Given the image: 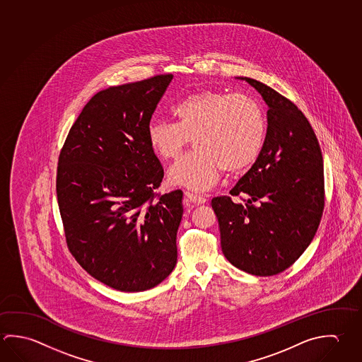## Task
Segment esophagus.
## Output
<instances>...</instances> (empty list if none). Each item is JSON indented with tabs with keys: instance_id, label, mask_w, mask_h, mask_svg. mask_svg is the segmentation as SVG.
I'll return each instance as SVG.
<instances>
[{
	"instance_id": "esophagus-1",
	"label": "esophagus",
	"mask_w": 362,
	"mask_h": 362,
	"mask_svg": "<svg viewBox=\"0 0 362 362\" xmlns=\"http://www.w3.org/2000/svg\"><path fill=\"white\" fill-rule=\"evenodd\" d=\"M184 194H185V198H187L188 202L194 203V204H203V203H206V201H207L206 197L197 194V193H193V192H189V190L185 192Z\"/></svg>"
}]
</instances>
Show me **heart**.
<instances>
[{
	"mask_svg": "<svg viewBox=\"0 0 362 362\" xmlns=\"http://www.w3.org/2000/svg\"><path fill=\"white\" fill-rule=\"evenodd\" d=\"M175 123L153 121L147 141L163 160H177L189 145L196 150L169 173L174 184L196 190L214 187L223 170L247 172L264 146L267 119L263 107L252 96L218 90H197L172 108Z\"/></svg>",
	"mask_w": 362,
	"mask_h": 362,
	"instance_id": "1",
	"label": "heart"
}]
</instances>
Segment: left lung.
<instances>
[{
	"label": "left lung",
	"instance_id": "8db88e82",
	"mask_svg": "<svg viewBox=\"0 0 362 362\" xmlns=\"http://www.w3.org/2000/svg\"><path fill=\"white\" fill-rule=\"evenodd\" d=\"M239 78L268 105L266 141L230 190L247 196V203L222 196L211 204L226 259L254 276H273L292 266L315 236L324 209L323 158L310 123L293 103L254 78Z\"/></svg>",
	"mask_w": 362,
	"mask_h": 362
}]
</instances>
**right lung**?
<instances>
[{
  "mask_svg": "<svg viewBox=\"0 0 362 362\" xmlns=\"http://www.w3.org/2000/svg\"><path fill=\"white\" fill-rule=\"evenodd\" d=\"M173 75L112 86L90 99L59 153L57 198L67 247L115 290L153 288L177 264L183 192L156 194L164 169L147 141Z\"/></svg>",
  "mask_w": 362,
  "mask_h": 362,
  "instance_id": "obj_1",
  "label": "right lung"
}]
</instances>
